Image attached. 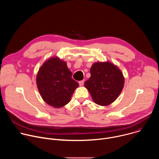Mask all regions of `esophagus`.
<instances>
[{
    "label": "esophagus",
    "instance_id": "1",
    "mask_svg": "<svg viewBox=\"0 0 159 159\" xmlns=\"http://www.w3.org/2000/svg\"><path fill=\"white\" fill-rule=\"evenodd\" d=\"M84 80H82L79 82V84L80 86H82L84 85Z\"/></svg>",
    "mask_w": 159,
    "mask_h": 159
}]
</instances>
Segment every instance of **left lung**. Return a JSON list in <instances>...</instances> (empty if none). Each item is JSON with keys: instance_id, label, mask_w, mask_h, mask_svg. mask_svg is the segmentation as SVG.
Returning a JSON list of instances; mask_svg holds the SVG:
<instances>
[{"instance_id": "1", "label": "left lung", "mask_w": 159, "mask_h": 159, "mask_svg": "<svg viewBox=\"0 0 159 159\" xmlns=\"http://www.w3.org/2000/svg\"><path fill=\"white\" fill-rule=\"evenodd\" d=\"M90 77L84 84L93 101L100 106L114 102L122 91L125 79L121 71L109 61L94 63Z\"/></svg>"}]
</instances>
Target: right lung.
Listing matches in <instances>:
<instances>
[{
    "mask_svg": "<svg viewBox=\"0 0 159 159\" xmlns=\"http://www.w3.org/2000/svg\"><path fill=\"white\" fill-rule=\"evenodd\" d=\"M65 61L53 57L40 67L36 77V84L43 99L55 107H61L69 103L79 84Z\"/></svg>",
    "mask_w": 159,
    "mask_h": 159,
    "instance_id": "add662e5",
    "label": "right lung"
}]
</instances>
